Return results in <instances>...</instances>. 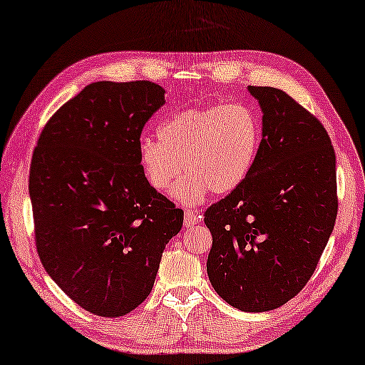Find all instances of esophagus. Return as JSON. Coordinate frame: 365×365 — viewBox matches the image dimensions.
<instances>
[{
  "mask_svg": "<svg viewBox=\"0 0 365 365\" xmlns=\"http://www.w3.org/2000/svg\"><path fill=\"white\" fill-rule=\"evenodd\" d=\"M200 217L193 210H185V216H183V226L185 227H192L193 225L200 222Z\"/></svg>",
  "mask_w": 365,
  "mask_h": 365,
  "instance_id": "1",
  "label": "esophagus"
}]
</instances>
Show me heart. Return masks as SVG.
<instances>
[{"label":"heart","mask_w":365,"mask_h":365,"mask_svg":"<svg viewBox=\"0 0 365 365\" xmlns=\"http://www.w3.org/2000/svg\"><path fill=\"white\" fill-rule=\"evenodd\" d=\"M159 140L143 138L139 165L157 192L173 187L185 205L203 201L206 195H227L246 182L257 159L262 124L244 103H216L190 108L167 118L157 129Z\"/></svg>","instance_id":"1"}]
</instances>
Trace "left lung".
Wrapping results in <instances>:
<instances>
[{"mask_svg":"<svg viewBox=\"0 0 365 365\" xmlns=\"http://www.w3.org/2000/svg\"><path fill=\"white\" fill-rule=\"evenodd\" d=\"M262 110V140L241 187L211 205L206 262L222 300L270 312L317 269L338 215L336 155L322 123L274 86H249Z\"/></svg>","mask_w":365,"mask_h":365,"instance_id":"left-lung-1","label":"left lung"}]
</instances>
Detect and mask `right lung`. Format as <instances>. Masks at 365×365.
I'll list each match as a JSON object with an SVG mask.
<instances>
[{
	"instance_id": "right-lung-1",
	"label": "right lung",
	"mask_w": 365,
	"mask_h": 365,
	"mask_svg": "<svg viewBox=\"0 0 365 365\" xmlns=\"http://www.w3.org/2000/svg\"><path fill=\"white\" fill-rule=\"evenodd\" d=\"M165 90L148 80L96 81L43 126L32 154L29 197L43 269L98 317L138 308L183 211L157 193L139 165L140 133Z\"/></svg>"
}]
</instances>
